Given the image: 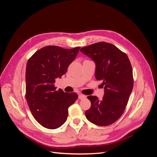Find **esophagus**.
Instances as JSON below:
<instances>
[{
    "mask_svg": "<svg viewBox=\"0 0 157 157\" xmlns=\"http://www.w3.org/2000/svg\"><path fill=\"white\" fill-rule=\"evenodd\" d=\"M86 97V96H85V95H84V94H79V96H78V98L80 99V100L84 99V98H85Z\"/></svg>",
    "mask_w": 157,
    "mask_h": 157,
    "instance_id": "34e87169",
    "label": "esophagus"
}]
</instances>
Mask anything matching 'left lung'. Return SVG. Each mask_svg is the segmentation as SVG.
Wrapping results in <instances>:
<instances>
[{"label":"left lung","instance_id":"8db88e82","mask_svg":"<svg viewBox=\"0 0 157 157\" xmlns=\"http://www.w3.org/2000/svg\"><path fill=\"white\" fill-rule=\"evenodd\" d=\"M96 63L95 78L102 80L105 94L102 101L89 96L91 107L85 114L88 121L99 126L113 124L122 115L134 86L131 63L125 52L115 45L101 42L80 49Z\"/></svg>","mask_w":157,"mask_h":157}]
</instances>
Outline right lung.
<instances>
[{
	"mask_svg": "<svg viewBox=\"0 0 157 157\" xmlns=\"http://www.w3.org/2000/svg\"><path fill=\"white\" fill-rule=\"evenodd\" d=\"M80 47L65 49L47 46L28 59L25 72V99L33 117L40 124L54 129L64 123L68 108L75 102V92L56 90L55 79L61 78L78 55Z\"/></svg>",
	"mask_w": 157,
	"mask_h": 157,
	"instance_id": "right-lung-1",
	"label": "right lung"
}]
</instances>
